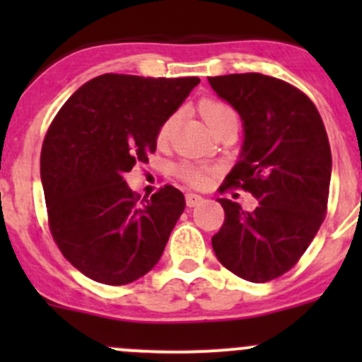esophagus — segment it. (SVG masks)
Here are the masks:
<instances>
[{
	"label": "esophagus",
	"mask_w": 362,
	"mask_h": 362,
	"mask_svg": "<svg viewBox=\"0 0 362 362\" xmlns=\"http://www.w3.org/2000/svg\"><path fill=\"white\" fill-rule=\"evenodd\" d=\"M202 202H203V198L199 194H194V192H187V194H185V203H187L189 208L198 206Z\"/></svg>",
	"instance_id": "1"
}]
</instances>
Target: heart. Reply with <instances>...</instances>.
<instances>
[{
  "mask_svg": "<svg viewBox=\"0 0 362 362\" xmlns=\"http://www.w3.org/2000/svg\"><path fill=\"white\" fill-rule=\"evenodd\" d=\"M199 112H202L204 122L210 126V129H214V127H217L218 124H222L228 119H238V117H236V112L233 110L229 105L217 100H203L202 103H199ZM177 113H171L170 117L164 119V122L160 124L158 131L159 144H166V141L170 140L171 134H173L175 126H177ZM178 175L191 185H196V187H202V185L206 184L208 180V171L202 166H194V164H182V166L178 168Z\"/></svg>",
  "mask_w": 362,
  "mask_h": 362,
  "instance_id": "1",
  "label": "heart"
}]
</instances>
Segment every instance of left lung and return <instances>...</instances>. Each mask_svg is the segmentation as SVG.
Here are the masks:
<instances>
[{
  "mask_svg": "<svg viewBox=\"0 0 362 362\" xmlns=\"http://www.w3.org/2000/svg\"><path fill=\"white\" fill-rule=\"evenodd\" d=\"M243 120V147L226 177L259 202L254 211L221 198L224 224L211 238L224 268L249 282L279 279L299 261L327 211L331 147L305 93L261 73L208 76Z\"/></svg>",
  "mask_w": 362,
  "mask_h": 362,
  "instance_id": "8db88e82",
  "label": "left lung"
}]
</instances>
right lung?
<instances>
[{
	"label": "right lung",
	"mask_w": 362,
	"mask_h": 362,
	"mask_svg": "<svg viewBox=\"0 0 362 362\" xmlns=\"http://www.w3.org/2000/svg\"><path fill=\"white\" fill-rule=\"evenodd\" d=\"M198 83V76L105 73L54 117L40 156L49 228L64 257L94 282L126 286L163 255L184 194L164 185L140 202L124 173L148 163L160 124Z\"/></svg>",
	"instance_id": "obj_1"
}]
</instances>
